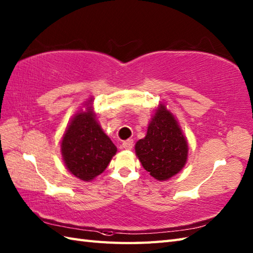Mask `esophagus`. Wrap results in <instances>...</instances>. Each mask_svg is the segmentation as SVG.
I'll use <instances>...</instances> for the list:
<instances>
[{"label": "esophagus", "mask_w": 253, "mask_h": 253, "mask_svg": "<svg viewBox=\"0 0 253 253\" xmlns=\"http://www.w3.org/2000/svg\"><path fill=\"white\" fill-rule=\"evenodd\" d=\"M122 147L126 150H131L133 147V140H131V139H128V140L124 141L122 143Z\"/></svg>", "instance_id": "obj_1"}]
</instances>
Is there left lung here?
Returning <instances> with one entry per match:
<instances>
[{
    "label": "left lung",
    "instance_id": "obj_1",
    "mask_svg": "<svg viewBox=\"0 0 253 253\" xmlns=\"http://www.w3.org/2000/svg\"><path fill=\"white\" fill-rule=\"evenodd\" d=\"M136 155L143 169L158 180H168L184 168L188 158V143L175 116L160 104L147 135L135 146Z\"/></svg>",
    "mask_w": 253,
    "mask_h": 253
}]
</instances>
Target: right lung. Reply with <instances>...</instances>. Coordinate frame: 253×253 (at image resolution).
I'll return each instance as SVG.
<instances>
[{"label": "right lung", "instance_id": "right-lung-1", "mask_svg": "<svg viewBox=\"0 0 253 253\" xmlns=\"http://www.w3.org/2000/svg\"><path fill=\"white\" fill-rule=\"evenodd\" d=\"M87 102V110L79 111L69 123L61 142V151L66 169L77 178L90 181L103 173L117 148L102 130Z\"/></svg>", "mask_w": 253, "mask_h": 253}]
</instances>
